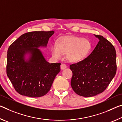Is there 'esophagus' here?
Segmentation results:
<instances>
[{
	"label": "esophagus",
	"instance_id": "esophagus-1",
	"mask_svg": "<svg viewBox=\"0 0 122 122\" xmlns=\"http://www.w3.org/2000/svg\"><path fill=\"white\" fill-rule=\"evenodd\" d=\"M61 69H62V70H63V69H64L65 68H67V65L65 64V63H62V64L61 65Z\"/></svg>",
	"mask_w": 122,
	"mask_h": 122
}]
</instances>
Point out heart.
Returning <instances> with one entry per match:
<instances>
[{
    "label": "heart",
    "mask_w": 122,
    "mask_h": 122,
    "mask_svg": "<svg viewBox=\"0 0 122 122\" xmlns=\"http://www.w3.org/2000/svg\"><path fill=\"white\" fill-rule=\"evenodd\" d=\"M88 40L80 37L71 36L61 38L51 47V53L56 59L60 60L68 53V59L72 62H79L85 59L91 50Z\"/></svg>",
    "instance_id": "b5f03b06"
}]
</instances>
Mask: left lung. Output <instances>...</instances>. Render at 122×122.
I'll list each match as a JSON object with an SVG mask.
<instances>
[{
    "mask_svg": "<svg viewBox=\"0 0 122 122\" xmlns=\"http://www.w3.org/2000/svg\"><path fill=\"white\" fill-rule=\"evenodd\" d=\"M99 41L88 56L70 65L71 86L79 96L90 97L106 90L117 71L116 53L111 42L94 35Z\"/></svg>",
    "mask_w": 122,
    "mask_h": 122,
    "instance_id": "left-lung-1",
    "label": "left lung"
}]
</instances>
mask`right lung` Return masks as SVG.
Masks as SVG:
<instances>
[{"label":"right lung","mask_w":122,"mask_h":122,"mask_svg":"<svg viewBox=\"0 0 122 122\" xmlns=\"http://www.w3.org/2000/svg\"><path fill=\"white\" fill-rule=\"evenodd\" d=\"M54 33L32 31L23 34L10 46L7 54L6 73L15 90L29 97H40L49 92L60 63H49L38 48L46 47ZM30 57L25 60V56Z\"/></svg>","instance_id":"add662e5"}]
</instances>
